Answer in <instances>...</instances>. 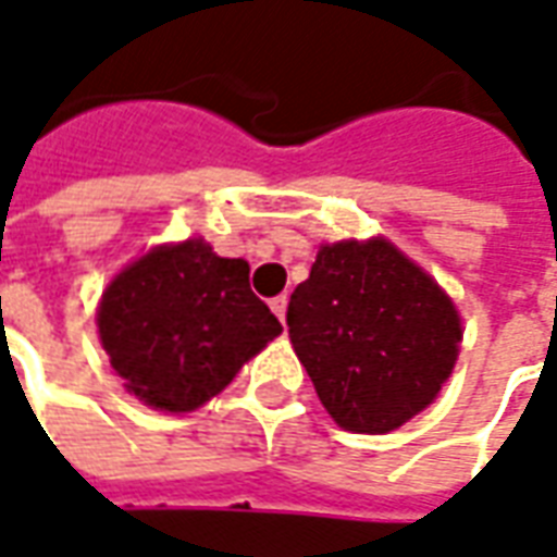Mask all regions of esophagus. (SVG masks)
Segmentation results:
<instances>
[{"mask_svg":"<svg viewBox=\"0 0 557 557\" xmlns=\"http://www.w3.org/2000/svg\"><path fill=\"white\" fill-rule=\"evenodd\" d=\"M270 309H272V314L278 318V321L285 323V311H287V297H285V294H282V297H272L270 299Z\"/></svg>","mask_w":557,"mask_h":557,"instance_id":"esophagus-1","label":"esophagus"}]
</instances>
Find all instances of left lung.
Listing matches in <instances>:
<instances>
[{"label": "left lung", "instance_id": "8db88e82", "mask_svg": "<svg viewBox=\"0 0 557 557\" xmlns=\"http://www.w3.org/2000/svg\"><path fill=\"white\" fill-rule=\"evenodd\" d=\"M287 333L335 423L384 435L429 408L459 357L461 321L393 243L321 246L287 302Z\"/></svg>", "mask_w": 557, "mask_h": 557}]
</instances>
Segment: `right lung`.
<instances>
[{"mask_svg":"<svg viewBox=\"0 0 557 557\" xmlns=\"http://www.w3.org/2000/svg\"><path fill=\"white\" fill-rule=\"evenodd\" d=\"M278 333V318L248 285L246 260L219 258L203 239L146 251L98 306L113 372L156 411L207 405Z\"/></svg>","mask_w":557,"mask_h":557,"instance_id":"1","label":"right lung"}]
</instances>
